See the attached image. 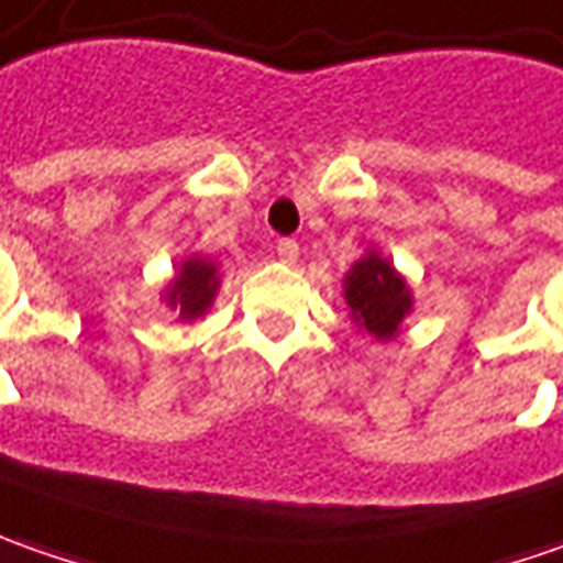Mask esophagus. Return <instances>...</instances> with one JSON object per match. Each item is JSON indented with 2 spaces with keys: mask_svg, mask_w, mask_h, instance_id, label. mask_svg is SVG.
<instances>
[{
  "mask_svg": "<svg viewBox=\"0 0 563 563\" xmlns=\"http://www.w3.org/2000/svg\"><path fill=\"white\" fill-rule=\"evenodd\" d=\"M275 253H278V260H282V263H294V260H297V253H300V247H297V241H294V238H282V241L275 244Z\"/></svg>",
  "mask_w": 563,
  "mask_h": 563,
  "instance_id": "34e87169",
  "label": "esophagus"
}]
</instances>
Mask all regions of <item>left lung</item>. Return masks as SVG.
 Here are the masks:
<instances>
[{
    "label": "left lung",
    "instance_id": "left-lung-1",
    "mask_svg": "<svg viewBox=\"0 0 563 563\" xmlns=\"http://www.w3.org/2000/svg\"><path fill=\"white\" fill-rule=\"evenodd\" d=\"M344 297L351 316L376 338L395 335L404 313L410 310V291L404 278L376 253H369L351 269L344 282Z\"/></svg>",
    "mask_w": 563,
    "mask_h": 563
}]
</instances>
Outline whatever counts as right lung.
I'll use <instances>...</instances> for the list:
<instances>
[{
    "label": "right lung",
    "mask_w": 563,
    "mask_h": 563,
    "mask_svg": "<svg viewBox=\"0 0 563 563\" xmlns=\"http://www.w3.org/2000/svg\"><path fill=\"white\" fill-rule=\"evenodd\" d=\"M216 288H219L216 266L203 263V260H187L185 272L175 278V285L168 291V303L181 313V319H197L206 313Z\"/></svg>",
    "instance_id": "add662e5"
}]
</instances>
